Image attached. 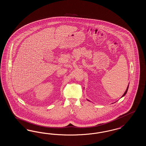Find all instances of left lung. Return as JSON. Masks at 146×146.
Here are the masks:
<instances>
[{"label": "left lung", "instance_id": "8db88e82", "mask_svg": "<svg viewBox=\"0 0 146 146\" xmlns=\"http://www.w3.org/2000/svg\"><path fill=\"white\" fill-rule=\"evenodd\" d=\"M128 86H129V85H128V86H127V89H126V91H125V93H124V94H123V95H122V97H121V98H122V97H123V96H125V94H126V93H127V91H128ZM87 100H88V101H90V100H88V99H87Z\"/></svg>", "mask_w": 146, "mask_h": 146}]
</instances>
